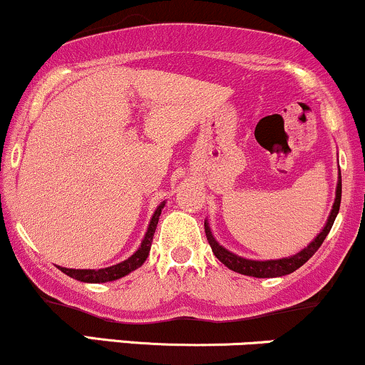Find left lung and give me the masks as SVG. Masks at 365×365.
<instances>
[{"label":"left lung","mask_w":365,"mask_h":365,"mask_svg":"<svg viewBox=\"0 0 365 365\" xmlns=\"http://www.w3.org/2000/svg\"><path fill=\"white\" fill-rule=\"evenodd\" d=\"M340 202H341V173L338 177V187H336V199H334L333 209H331V215L328 217V223H326L324 230L316 237V240L311 242V245L305 247L304 250H300L299 254L292 255V257L278 259V261H250V259L238 257V255L228 252V250L223 249L212 237L211 228H209L207 223H204V230H206V237L209 245H211L212 252L221 262L225 264L226 267H230L232 271L240 274L254 276V278H276V276H284L290 274L293 271L299 269L300 266H304L309 259L316 254V250L319 249L324 238L328 237L331 226L334 223V217H336L338 211H340Z\"/></svg>","instance_id":"8db88e82"}]
</instances>
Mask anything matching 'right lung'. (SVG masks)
Returning a JSON list of instances; mask_svg holds the SVG:
<instances>
[{
	"label": "right lung",
	"instance_id": "right-lung-1",
	"mask_svg": "<svg viewBox=\"0 0 365 365\" xmlns=\"http://www.w3.org/2000/svg\"><path fill=\"white\" fill-rule=\"evenodd\" d=\"M165 207V202L159 204L156 212H154L153 220H150L148 233H145L144 240L139 247L135 254L132 257H128L127 261L116 264V266L111 267H104V269H68V267H60L65 274H68L70 278L78 279V282H86V283H106V282H115V279L123 278L125 274L132 273L133 269L142 266L145 259H148L149 250H150V244H153V237L154 232H156V226L159 221V215H161V209Z\"/></svg>",
	"mask_w": 365,
	"mask_h": 365
}]
</instances>
